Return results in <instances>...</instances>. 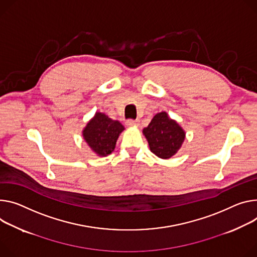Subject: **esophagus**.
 I'll return each mask as SVG.
<instances>
[{"label":"esophagus","instance_id":"obj_1","mask_svg":"<svg viewBox=\"0 0 257 257\" xmlns=\"http://www.w3.org/2000/svg\"><path fill=\"white\" fill-rule=\"evenodd\" d=\"M126 124H127V126H130V127H136V126H138L139 125V121L138 120H128L127 122H126Z\"/></svg>","mask_w":257,"mask_h":257}]
</instances>
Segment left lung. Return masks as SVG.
<instances>
[{"mask_svg": "<svg viewBox=\"0 0 257 257\" xmlns=\"http://www.w3.org/2000/svg\"><path fill=\"white\" fill-rule=\"evenodd\" d=\"M150 150L161 159H169L181 148L185 132L167 112L157 113L149 126L143 130Z\"/></svg>", "mask_w": 257, "mask_h": 257, "instance_id": "1", "label": "left lung"}]
</instances>
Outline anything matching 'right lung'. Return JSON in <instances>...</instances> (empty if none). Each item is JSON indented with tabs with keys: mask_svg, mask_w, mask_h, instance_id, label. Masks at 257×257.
Wrapping results in <instances>:
<instances>
[{
	"mask_svg": "<svg viewBox=\"0 0 257 257\" xmlns=\"http://www.w3.org/2000/svg\"><path fill=\"white\" fill-rule=\"evenodd\" d=\"M124 126L102 112H96L83 130V137L96 155L105 157L113 152L115 143Z\"/></svg>",
	"mask_w": 257,
	"mask_h": 257,
	"instance_id": "right-lung-1",
	"label": "right lung"
}]
</instances>
